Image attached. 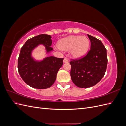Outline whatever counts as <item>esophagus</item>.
Returning a JSON list of instances; mask_svg holds the SVG:
<instances>
[{
	"mask_svg": "<svg viewBox=\"0 0 126 126\" xmlns=\"http://www.w3.org/2000/svg\"><path fill=\"white\" fill-rule=\"evenodd\" d=\"M63 62L64 63H68V60L66 58H64L63 59Z\"/></svg>",
	"mask_w": 126,
	"mask_h": 126,
	"instance_id": "34e87169",
	"label": "esophagus"
}]
</instances>
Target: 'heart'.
Wrapping results in <instances>:
<instances>
[{
  "instance_id": "b5f03b06",
  "label": "heart",
  "mask_w": 126,
  "mask_h": 126,
  "mask_svg": "<svg viewBox=\"0 0 126 126\" xmlns=\"http://www.w3.org/2000/svg\"><path fill=\"white\" fill-rule=\"evenodd\" d=\"M89 41L85 36H70L61 39L58 47L63 51L70 50V55L75 59L84 56L88 50Z\"/></svg>"
}]
</instances>
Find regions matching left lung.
<instances>
[{"label":"left lung","instance_id":"8db88e82","mask_svg":"<svg viewBox=\"0 0 126 126\" xmlns=\"http://www.w3.org/2000/svg\"><path fill=\"white\" fill-rule=\"evenodd\" d=\"M90 40V49L81 58L71 59L70 76L74 84L86 88L96 85L104 77L107 66V50L102 42L87 35Z\"/></svg>","mask_w":126,"mask_h":126}]
</instances>
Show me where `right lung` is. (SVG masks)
I'll use <instances>...</instances> for the list:
<instances>
[{
  "label": "right lung",
  "mask_w": 126,
  "mask_h": 126,
  "mask_svg": "<svg viewBox=\"0 0 126 126\" xmlns=\"http://www.w3.org/2000/svg\"><path fill=\"white\" fill-rule=\"evenodd\" d=\"M51 38L50 35L41 34L28 39L21 48L18 59L19 74L26 84L32 88L43 89L50 87L63 64V58L50 56L37 62L32 57V51L40 44L45 46L47 52L52 50Z\"/></svg>",
  "instance_id": "1"
}]
</instances>
